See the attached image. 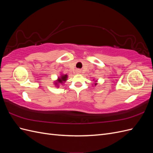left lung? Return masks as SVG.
Segmentation results:
<instances>
[{"label": "left lung", "mask_w": 153, "mask_h": 153, "mask_svg": "<svg viewBox=\"0 0 153 153\" xmlns=\"http://www.w3.org/2000/svg\"><path fill=\"white\" fill-rule=\"evenodd\" d=\"M96 84H96H96H95V85H96Z\"/></svg>", "instance_id": "8db88e82"}]
</instances>
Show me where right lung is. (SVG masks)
<instances>
[{
    "instance_id": "obj_1",
    "label": "right lung",
    "mask_w": 153,
    "mask_h": 153,
    "mask_svg": "<svg viewBox=\"0 0 153 153\" xmlns=\"http://www.w3.org/2000/svg\"><path fill=\"white\" fill-rule=\"evenodd\" d=\"M67 78H68V75H62L61 76L58 78L57 80L55 82V85H59L58 84H63L64 82L66 81Z\"/></svg>"
}]
</instances>
